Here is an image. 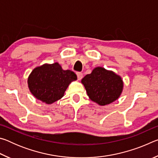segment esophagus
I'll return each mask as SVG.
<instances>
[{
  "mask_svg": "<svg viewBox=\"0 0 158 158\" xmlns=\"http://www.w3.org/2000/svg\"><path fill=\"white\" fill-rule=\"evenodd\" d=\"M77 78H78V80H81L83 78V74L81 73H77Z\"/></svg>",
  "mask_w": 158,
  "mask_h": 158,
  "instance_id": "esophagus-1",
  "label": "esophagus"
}]
</instances>
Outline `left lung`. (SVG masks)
<instances>
[{
	"instance_id": "1",
	"label": "left lung",
	"mask_w": 158,
	"mask_h": 158,
	"mask_svg": "<svg viewBox=\"0 0 158 158\" xmlns=\"http://www.w3.org/2000/svg\"><path fill=\"white\" fill-rule=\"evenodd\" d=\"M89 98L100 106L109 105L118 99L123 89V81L114 72L97 67L81 79Z\"/></svg>"
}]
</instances>
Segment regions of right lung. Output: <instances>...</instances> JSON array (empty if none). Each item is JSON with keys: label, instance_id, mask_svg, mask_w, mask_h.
Segmentation results:
<instances>
[{"label": "right lung", "instance_id": "1", "mask_svg": "<svg viewBox=\"0 0 158 158\" xmlns=\"http://www.w3.org/2000/svg\"><path fill=\"white\" fill-rule=\"evenodd\" d=\"M77 79L74 72L64 70L59 63H45L29 74L28 86L36 99L51 105L62 98L69 84Z\"/></svg>", "mask_w": 158, "mask_h": 158}]
</instances>
